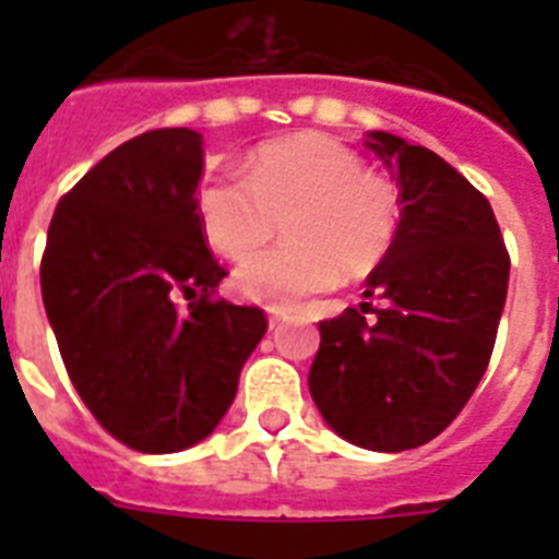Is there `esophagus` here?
Returning a JSON list of instances; mask_svg holds the SVG:
<instances>
[{
    "instance_id": "34e87169",
    "label": "esophagus",
    "mask_w": 559,
    "mask_h": 559,
    "mask_svg": "<svg viewBox=\"0 0 559 559\" xmlns=\"http://www.w3.org/2000/svg\"><path fill=\"white\" fill-rule=\"evenodd\" d=\"M266 313H270V328H278V324L287 322V310H281V307H270Z\"/></svg>"
}]
</instances>
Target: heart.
<instances>
[{
	"label": "heart",
	"mask_w": 559,
	"mask_h": 559,
	"mask_svg": "<svg viewBox=\"0 0 559 559\" xmlns=\"http://www.w3.org/2000/svg\"><path fill=\"white\" fill-rule=\"evenodd\" d=\"M246 174H214L197 193L202 231L231 261L269 242L285 219L289 245L237 266L240 296L293 307L331 287L336 275L366 278L389 254L400 223L397 191L331 135L261 144Z\"/></svg>",
	"instance_id": "obj_1"
}]
</instances>
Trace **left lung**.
<instances>
[{
  "label": "left lung",
  "instance_id": "8db88e82",
  "mask_svg": "<svg viewBox=\"0 0 559 559\" xmlns=\"http://www.w3.org/2000/svg\"><path fill=\"white\" fill-rule=\"evenodd\" d=\"M362 144L397 179V235L366 278L377 305L319 322L307 385L340 438L403 452L441 435L485 377L511 258L485 193L438 153L382 130Z\"/></svg>",
  "mask_w": 559,
  "mask_h": 559
}]
</instances>
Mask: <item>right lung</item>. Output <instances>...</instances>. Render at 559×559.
<instances>
[{
	"mask_svg": "<svg viewBox=\"0 0 559 559\" xmlns=\"http://www.w3.org/2000/svg\"><path fill=\"white\" fill-rule=\"evenodd\" d=\"M200 179L197 130L118 144L57 202L39 263L74 389L112 438L153 455L217 429L266 333L263 310L211 298L226 270L202 235Z\"/></svg>",
	"mask_w": 559,
	"mask_h": 559,
	"instance_id": "add662e5",
	"label": "right lung"
}]
</instances>
